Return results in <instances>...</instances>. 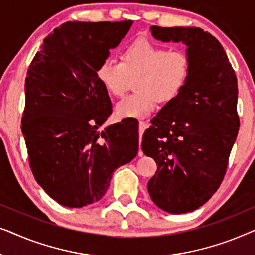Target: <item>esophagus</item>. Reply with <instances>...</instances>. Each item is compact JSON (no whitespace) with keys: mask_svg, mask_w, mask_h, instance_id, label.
I'll return each instance as SVG.
<instances>
[{"mask_svg":"<svg viewBox=\"0 0 255 255\" xmlns=\"http://www.w3.org/2000/svg\"><path fill=\"white\" fill-rule=\"evenodd\" d=\"M146 128H147V124H146V122L139 121V133H140V138H141L142 133H144V131L146 130ZM139 154H142V152L140 151V145H139Z\"/></svg>","mask_w":255,"mask_h":255,"instance_id":"esophagus-1","label":"esophagus"}]
</instances>
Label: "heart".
<instances>
[{"instance_id":"b5f03b06","label":"heart","mask_w":255,"mask_h":255,"mask_svg":"<svg viewBox=\"0 0 255 255\" xmlns=\"http://www.w3.org/2000/svg\"><path fill=\"white\" fill-rule=\"evenodd\" d=\"M189 75L190 61L183 51H168L144 38L124 48L122 62L107 58L97 67L100 82L114 96L124 95L131 79H137L138 93L117 103L120 117H142L151 114L158 102H172L182 93Z\"/></svg>"}]
</instances>
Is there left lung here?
<instances>
[{"label":"left lung","instance_id":"left-lung-1","mask_svg":"<svg viewBox=\"0 0 255 255\" xmlns=\"http://www.w3.org/2000/svg\"><path fill=\"white\" fill-rule=\"evenodd\" d=\"M153 37L187 46L190 75L142 135L141 149L158 165L152 201L170 214L196 210L221 186L239 131L238 82L221 43L200 27L151 26Z\"/></svg>","mask_w":255,"mask_h":255}]
</instances>
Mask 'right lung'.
<instances>
[{"label": "right lung", "instance_id": "right-lung-1", "mask_svg": "<svg viewBox=\"0 0 255 255\" xmlns=\"http://www.w3.org/2000/svg\"><path fill=\"white\" fill-rule=\"evenodd\" d=\"M67 22L45 38L25 79L22 132L30 168L59 204L82 208L104 196L115 169L138 153L134 122L100 127L113 113L97 67L132 25Z\"/></svg>", "mask_w": 255, "mask_h": 255}]
</instances>
